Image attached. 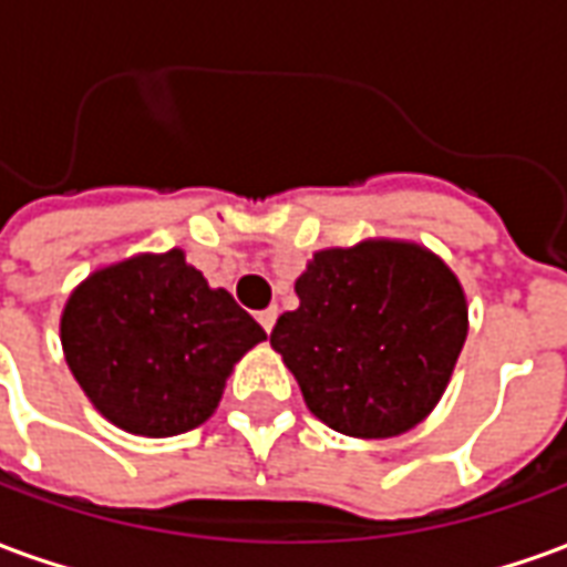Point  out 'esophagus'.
<instances>
[{
  "label": "esophagus",
  "instance_id": "1",
  "mask_svg": "<svg viewBox=\"0 0 567 567\" xmlns=\"http://www.w3.org/2000/svg\"><path fill=\"white\" fill-rule=\"evenodd\" d=\"M276 316H279V309H276V307H267V309H260V312H258L260 328H264L267 333L272 331V324H276Z\"/></svg>",
  "mask_w": 567,
  "mask_h": 567
}]
</instances>
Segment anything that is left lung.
Returning <instances> with one entry per match:
<instances>
[{
	"instance_id": "1",
	"label": "left lung",
	"mask_w": 567,
	"mask_h": 567,
	"mask_svg": "<svg viewBox=\"0 0 567 567\" xmlns=\"http://www.w3.org/2000/svg\"><path fill=\"white\" fill-rule=\"evenodd\" d=\"M270 346L316 416L349 437H394L434 410L467 337L458 279L410 243L319 251Z\"/></svg>"
}]
</instances>
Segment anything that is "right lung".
<instances>
[{"label": "right lung", "mask_w": 567, "mask_h": 567, "mask_svg": "<svg viewBox=\"0 0 567 567\" xmlns=\"http://www.w3.org/2000/svg\"><path fill=\"white\" fill-rule=\"evenodd\" d=\"M72 377L109 422L142 437L203 425L224 380L267 333L185 255H140L93 272L60 321Z\"/></svg>", "instance_id": "obj_1"}]
</instances>
